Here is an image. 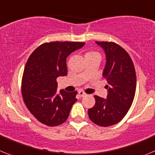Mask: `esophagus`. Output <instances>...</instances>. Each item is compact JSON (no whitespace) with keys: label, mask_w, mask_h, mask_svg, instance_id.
I'll list each match as a JSON object with an SVG mask.
<instances>
[{"label":"esophagus","mask_w":155,"mask_h":155,"mask_svg":"<svg viewBox=\"0 0 155 155\" xmlns=\"http://www.w3.org/2000/svg\"><path fill=\"white\" fill-rule=\"evenodd\" d=\"M78 93H79V95L80 96V97H84V96L86 95V94H85L83 91H82V90H79V91H78Z\"/></svg>","instance_id":"esophagus-1"}]
</instances>
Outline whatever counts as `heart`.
<instances>
[{
	"mask_svg": "<svg viewBox=\"0 0 155 155\" xmlns=\"http://www.w3.org/2000/svg\"><path fill=\"white\" fill-rule=\"evenodd\" d=\"M94 55H99V54L95 51H88L85 54V56H94Z\"/></svg>",
	"mask_w": 155,
	"mask_h": 155,
	"instance_id": "1",
	"label": "heart"
}]
</instances>
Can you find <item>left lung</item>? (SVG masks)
Returning <instances> with one entry per match:
<instances>
[{
  "label": "left lung",
  "mask_w": 155,
  "mask_h": 155,
  "mask_svg": "<svg viewBox=\"0 0 155 155\" xmlns=\"http://www.w3.org/2000/svg\"><path fill=\"white\" fill-rule=\"evenodd\" d=\"M104 50L106 65L103 76L107 82V99L94 95L95 104L88 110V117L100 127L119 123L130 110L136 88V75L131 58L122 47L112 41H96Z\"/></svg>",
  "instance_id": "obj_1"
}]
</instances>
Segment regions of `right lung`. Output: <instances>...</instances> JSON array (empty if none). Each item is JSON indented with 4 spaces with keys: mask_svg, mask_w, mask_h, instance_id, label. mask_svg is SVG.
Here are the masks:
<instances>
[{
    "mask_svg": "<svg viewBox=\"0 0 155 155\" xmlns=\"http://www.w3.org/2000/svg\"><path fill=\"white\" fill-rule=\"evenodd\" d=\"M85 45L79 41H51L41 45L27 61L21 83L22 98L31 114L41 124L56 127L67 120L77 91L61 90L57 78L67 75V58Z\"/></svg>",
    "mask_w": 155,
    "mask_h": 155,
    "instance_id": "add662e5",
    "label": "right lung"
}]
</instances>
